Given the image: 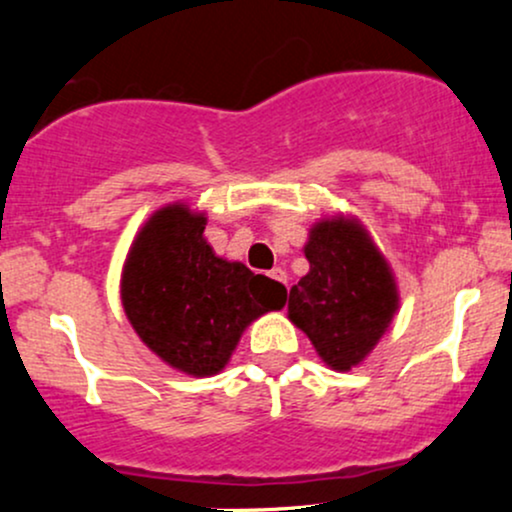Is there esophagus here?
Instances as JSON below:
<instances>
[{
	"label": "esophagus",
	"instance_id": "1",
	"mask_svg": "<svg viewBox=\"0 0 512 512\" xmlns=\"http://www.w3.org/2000/svg\"><path fill=\"white\" fill-rule=\"evenodd\" d=\"M269 276H272L274 281H279V284H289V281H286V272L281 267H274L272 272H269Z\"/></svg>",
	"mask_w": 512,
	"mask_h": 512
}]
</instances>
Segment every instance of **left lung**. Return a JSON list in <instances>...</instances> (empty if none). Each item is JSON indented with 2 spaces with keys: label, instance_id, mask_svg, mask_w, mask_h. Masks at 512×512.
I'll return each instance as SVG.
<instances>
[{
  "label": "left lung",
  "instance_id": "8db88e82",
  "mask_svg": "<svg viewBox=\"0 0 512 512\" xmlns=\"http://www.w3.org/2000/svg\"><path fill=\"white\" fill-rule=\"evenodd\" d=\"M310 272L289 293V317L322 361L349 370L368 356L397 310V286L354 221H320L305 245Z\"/></svg>",
  "mask_w": 512,
  "mask_h": 512
}]
</instances>
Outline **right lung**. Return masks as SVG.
Segmentation results:
<instances>
[{"instance_id": "1", "label": "right lung", "mask_w": 512, "mask_h": 512, "mask_svg": "<svg viewBox=\"0 0 512 512\" xmlns=\"http://www.w3.org/2000/svg\"><path fill=\"white\" fill-rule=\"evenodd\" d=\"M204 223L185 204L156 211L122 274V305L142 342L190 375L219 373L245 327L286 303L279 281L216 257Z\"/></svg>"}]
</instances>
